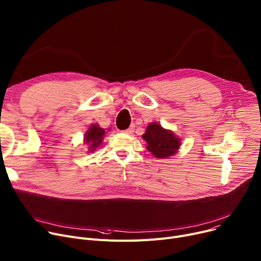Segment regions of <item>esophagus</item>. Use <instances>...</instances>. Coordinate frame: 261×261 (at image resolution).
I'll list each match as a JSON object with an SVG mask.
<instances>
[{
	"instance_id": "esophagus-1",
	"label": "esophagus",
	"mask_w": 261,
	"mask_h": 261,
	"mask_svg": "<svg viewBox=\"0 0 261 261\" xmlns=\"http://www.w3.org/2000/svg\"><path fill=\"white\" fill-rule=\"evenodd\" d=\"M123 133L126 134V135H133V133H134V126H130L129 128L125 129Z\"/></svg>"
}]
</instances>
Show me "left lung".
I'll use <instances>...</instances> for the list:
<instances>
[{
    "label": "left lung",
    "mask_w": 261,
    "mask_h": 261,
    "mask_svg": "<svg viewBox=\"0 0 261 261\" xmlns=\"http://www.w3.org/2000/svg\"><path fill=\"white\" fill-rule=\"evenodd\" d=\"M142 138L146 141V148L158 159H168L177 152L182 145V139L164 128L161 124L151 122L147 125Z\"/></svg>",
    "instance_id": "left-lung-1"
}]
</instances>
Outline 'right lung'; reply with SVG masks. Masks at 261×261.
<instances>
[{"label":"right lung","mask_w":261,"mask_h":261,"mask_svg":"<svg viewBox=\"0 0 261 261\" xmlns=\"http://www.w3.org/2000/svg\"><path fill=\"white\" fill-rule=\"evenodd\" d=\"M106 132L99 126L98 123L91 124L84 136V145L87 147L88 152H94L102 144Z\"/></svg>","instance_id":"1"}]
</instances>
